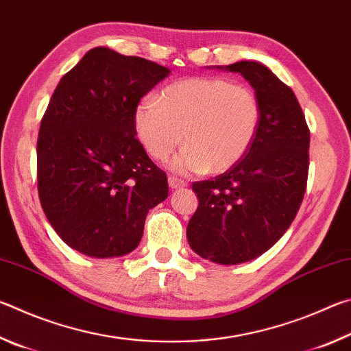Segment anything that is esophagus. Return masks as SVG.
I'll return each instance as SVG.
<instances>
[{"instance_id": "obj_1", "label": "esophagus", "mask_w": 351, "mask_h": 351, "mask_svg": "<svg viewBox=\"0 0 351 351\" xmlns=\"http://www.w3.org/2000/svg\"><path fill=\"white\" fill-rule=\"evenodd\" d=\"M169 186L171 189H181L187 186V181H184L181 178H176V176H169Z\"/></svg>"}]
</instances>
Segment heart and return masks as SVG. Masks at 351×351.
I'll return each mask as SVG.
<instances>
[{"label": "heart", "instance_id": "1", "mask_svg": "<svg viewBox=\"0 0 351 351\" xmlns=\"http://www.w3.org/2000/svg\"><path fill=\"white\" fill-rule=\"evenodd\" d=\"M258 97L223 77H190L165 86L159 99L145 96L134 110V128L152 158L173 159L180 173L224 171L245 156L258 133Z\"/></svg>", "mask_w": 351, "mask_h": 351}]
</instances>
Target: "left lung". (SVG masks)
I'll return each instance as SVG.
<instances>
[{"label": "left lung", "instance_id": "left-lung-1", "mask_svg": "<svg viewBox=\"0 0 351 351\" xmlns=\"http://www.w3.org/2000/svg\"><path fill=\"white\" fill-rule=\"evenodd\" d=\"M240 73L258 97L261 119L251 148L213 180L193 182L198 209L187 224L195 252L239 265L268 251L287 232L304 199L310 128L293 90L258 62L224 68Z\"/></svg>", "mask_w": 351, "mask_h": 351}]
</instances>
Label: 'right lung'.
I'll return each instance as SVG.
<instances>
[{
	"label": "right lung",
	"instance_id": "obj_1",
	"mask_svg": "<svg viewBox=\"0 0 351 351\" xmlns=\"http://www.w3.org/2000/svg\"><path fill=\"white\" fill-rule=\"evenodd\" d=\"M169 73L100 46L52 94L37 141L38 197L58 237L80 254L132 252L148 210L169 197L167 175L148 158L134 128L139 100Z\"/></svg>",
	"mask_w": 351,
	"mask_h": 351
}]
</instances>
